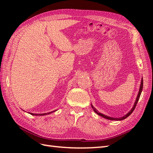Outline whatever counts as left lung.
<instances>
[{
	"label": "left lung",
	"instance_id": "obj_1",
	"mask_svg": "<svg viewBox=\"0 0 153 153\" xmlns=\"http://www.w3.org/2000/svg\"><path fill=\"white\" fill-rule=\"evenodd\" d=\"M142 88H143V79L142 78V80H141V84H140V89H139V91H138V95H137V98H136V101H135V103H134V105H133V108L131 109V110L129 111V112H128L126 115H124V116L122 117L115 118V117H112L107 116V115H104V114H103L98 112V111L92 105H91V106H92V109H93V110L94 111V112H95L97 114L100 115V116H101V117H103V118H105V119H108V120H112V121H121V120H123V119H124L127 118L128 116H129V115H131V114L133 112V110H135V107H136V105H137V103H138V100H139L140 96V94H141V92H142Z\"/></svg>",
	"mask_w": 153,
	"mask_h": 153
}]
</instances>
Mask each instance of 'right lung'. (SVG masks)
<instances>
[{
  "label": "right lung",
  "mask_w": 153,
  "mask_h": 153,
  "mask_svg": "<svg viewBox=\"0 0 153 153\" xmlns=\"http://www.w3.org/2000/svg\"><path fill=\"white\" fill-rule=\"evenodd\" d=\"M55 111H56V110H54V111H53V112H48V113H45V114H32V113H29L30 114H31V115H48V114H51V113H52V112H55Z\"/></svg>",
  "instance_id": "1"
}]
</instances>
